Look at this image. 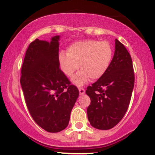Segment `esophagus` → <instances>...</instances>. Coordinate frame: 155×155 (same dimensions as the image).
Here are the masks:
<instances>
[{
	"mask_svg": "<svg viewBox=\"0 0 155 155\" xmlns=\"http://www.w3.org/2000/svg\"><path fill=\"white\" fill-rule=\"evenodd\" d=\"M79 91L80 95H84L85 93V90L83 87H79Z\"/></svg>",
	"mask_w": 155,
	"mask_h": 155,
	"instance_id": "esophagus-1",
	"label": "esophagus"
}]
</instances>
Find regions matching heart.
<instances>
[{
	"instance_id": "heart-1",
	"label": "heart",
	"mask_w": 155,
	"mask_h": 155,
	"mask_svg": "<svg viewBox=\"0 0 155 155\" xmlns=\"http://www.w3.org/2000/svg\"><path fill=\"white\" fill-rule=\"evenodd\" d=\"M113 58V48L107 41L84 40L76 41L68 48L67 53L59 54L61 70L71 77L80 67L81 71L73 79L78 85L84 84L90 78L97 80L108 70Z\"/></svg>"
}]
</instances>
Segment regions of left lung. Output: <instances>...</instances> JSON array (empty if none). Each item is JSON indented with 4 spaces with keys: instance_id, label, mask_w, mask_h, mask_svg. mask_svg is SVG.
I'll use <instances>...</instances> for the list:
<instances>
[{
    "instance_id": "obj_1",
    "label": "left lung",
    "mask_w": 155,
    "mask_h": 155,
    "mask_svg": "<svg viewBox=\"0 0 155 155\" xmlns=\"http://www.w3.org/2000/svg\"><path fill=\"white\" fill-rule=\"evenodd\" d=\"M134 81L130 55L116 39L114 54L108 70L87 87L86 94L91 100L87 117L92 127L109 130L120 122L128 108Z\"/></svg>"
}]
</instances>
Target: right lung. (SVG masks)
<instances>
[{
	"instance_id": "obj_1",
	"label": "right lung",
	"mask_w": 155,
	"mask_h": 155,
	"mask_svg": "<svg viewBox=\"0 0 155 155\" xmlns=\"http://www.w3.org/2000/svg\"><path fill=\"white\" fill-rule=\"evenodd\" d=\"M59 36L50 43L36 38L27 49L20 84L28 111L35 123L49 133L62 131L79 95L60 68Z\"/></svg>"
}]
</instances>
